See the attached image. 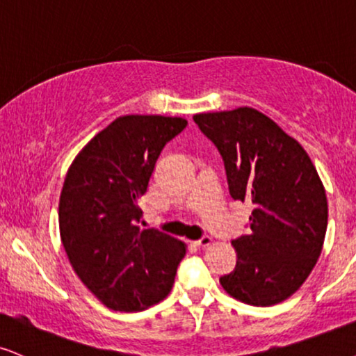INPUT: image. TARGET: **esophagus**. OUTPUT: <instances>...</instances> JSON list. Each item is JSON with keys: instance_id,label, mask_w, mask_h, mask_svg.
<instances>
[{"instance_id": "1", "label": "esophagus", "mask_w": 356, "mask_h": 356, "mask_svg": "<svg viewBox=\"0 0 356 356\" xmlns=\"http://www.w3.org/2000/svg\"><path fill=\"white\" fill-rule=\"evenodd\" d=\"M213 243V239L209 238V236H203V238H200L198 241H195V245H198V248H206V245H209Z\"/></svg>"}]
</instances>
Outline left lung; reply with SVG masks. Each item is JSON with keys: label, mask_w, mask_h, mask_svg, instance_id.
I'll return each instance as SVG.
<instances>
[{"label": "left lung", "mask_w": 356, "mask_h": 356, "mask_svg": "<svg viewBox=\"0 0 356 356\" xmlns=\"http://www.w3.org/2000/svg\"><path fill=\"white\" fill-rule=\"evenodd\" d=\"M193 120L225 161L231 198L254 204L249 232L232 241L234 270L219 282L249 305L289 299L317 264L327 232V196L312 160L256 108L198 113Z\"/></svg>", "instance_id": "1"}]
</instances>
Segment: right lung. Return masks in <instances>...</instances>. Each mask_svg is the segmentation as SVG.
Returning <instances> with one entry per match:
<instances>
[{
	"label": "right lung",
	"instance_id": "obj_1",
	"mask_svg": "<svg viewBox=\"0 0 356 356\" xmlns=\"http://www.w3.org/2000/svg\"><path fill=\"white\" fill-rule=\"evenodd\" d=\"M186 125L179 117H118L65 175L60 241L79 279L108 309L137 312L173 287L185 244L155 227L142 229L138 200L165 145Z\"/></svg>",
	"mask_w": 356,
	"mask_h": 356
}]
</instances>
